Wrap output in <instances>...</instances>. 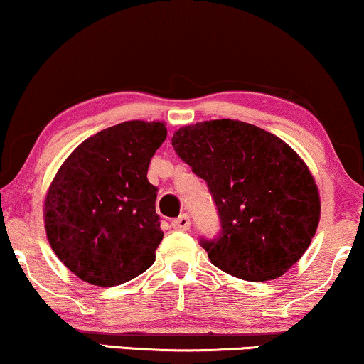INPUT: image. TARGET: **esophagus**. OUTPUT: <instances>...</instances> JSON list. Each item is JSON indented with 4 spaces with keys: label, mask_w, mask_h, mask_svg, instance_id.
Wrapping results in <instances>:
<instances>
[{
    "label": "esophagus",
    "mask_w": 364,
    "mask_h": 364,
    "mask_svg": "<svg viewBox=\"0 0 364 364\" xmlns=\"http://www.w3.org/2000/svg\"><path fill=\"white\" fill-rule=\"evenodd\" d=\"M172 228L177 231H187L191 228V219L187 214H182V216H178L177 219H173L172 221Z\"/></svg>",
    "instance_id": "34e87169"
}]
</instances>
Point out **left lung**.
Listing matches in <instances>:
<instances>
[{
  "label": "left lung",
  "instance_id": "8db88e82",
  "mask_svg": "<svg viewBox=\"0 0 364 364\" xmlns=\"http://www.w3.org/2000/svg\"><path fill=\"white\" fill-rule=\"evenodd\" d=\"M172 145L208 182L218 205L221 236L203 241L214 267L246 282H267L302 258L319 226L321 196L294 148L237 119L186 124Z\"/></svg>",
  "mask_w": 364,
  "mask_h": 364
}]
</instances>
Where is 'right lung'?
<instances>
[{
    "instance_id": "right-lung-1",
    "label": "right lung",
    "mask_w": 364,
    "mask_h": 364,
    "mask_svg": "<svg viewBox=\"0 0 364 364\" xmlns=\"http://www.w3.org/2000/svg\"><path fill=\"white\" fill-rule=\"evenodd\" d=\"M167 138L164 121H124L84 140L43 200L47 240L82 282L114 287L141 275L164 240L148 165Z\"/></svg>"
}]
</instances>
